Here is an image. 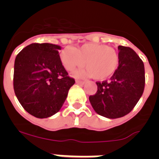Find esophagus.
<instances>
[{"label":"esophagus","instance_id":"obj_1","mask_svg":"<svg viewBox=\"0 0 159 159\" xmlns=\"http://www.w3.org/2000/svg\"><path fill=\"white\" fill-rule=\"evenodd\" d=\"M76 83L79 84H85V81H83V80H76Z\"/></svg>","mask_w":159,"mask_h":159}]
</instances>
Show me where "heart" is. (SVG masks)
I'll list each match as a JSON object with an SVG mask.
<instances>
[{"mask_svg":"<svg viewBox=\"0 0 159 159\" xmlns=\"http://www.w3.org/2000/svg\"><path fill=\"white\" fill-rule=\"evenodd\" d=\"M60 60L67 71H72L84 65L83 71H77V76H93L98 80H103L113 75L119 64L117 51L104 43H84L78 48H64L60 52Z\"/></svg>","mask_w":159,"mask_h":159,"instance_id":"b5f03b06","label":"heart"}]
</instances>
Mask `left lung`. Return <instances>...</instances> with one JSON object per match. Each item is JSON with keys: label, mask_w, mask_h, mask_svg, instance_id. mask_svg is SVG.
<instances>
[{"label": "left lung", "mask_w": 159, "mask_h": 159, "mask_svg": "<svg viewBox=\"0 0 159 159\" xmlns=\"http://www.w3.org/2000/svg\"><path fill=\"white\" fill-rule=\"evenodd\" d=\"M119 67L110 80L96 82L98 89L89 100L97 114L117 119L130 113L145 88L143 60L132 48L119 46Z\"/></svg>", "instance_id": "1"}]
</instances>
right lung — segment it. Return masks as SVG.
I'll list each match as a JSON object with an SVG mask.
<instances>
[{
	"label": "right lung",
	"mask_w": 159,
	"mask_h": 159,
	"mask_svg": "<svg viewBox=\"0 0 159 159\" xmlns=\"http://www.w3.org/2000/svg\"><path fill=\"white\" fill-rule=\"evenodd\" d=\"M61 47L33 43L17 54L14 64L13 88L24 109L36 118H48L60 110L75 80L60 60Z\"/></svg>",
	"instance_id": "obj_1"
}]
</instances>
